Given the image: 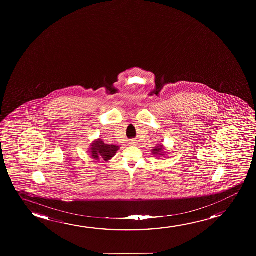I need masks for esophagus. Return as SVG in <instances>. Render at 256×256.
<instances>
[{
  "label": "esophagus",
  "instance_id": "obj_1",
  "mask_svg": "<svg viewBox=\"0 0 256 256\" xmlns=\"http://www.w3.org/2000/svg\"><path fill=\"white\" fill-rule=\"evenodd\" d=\"M136 140H132L130 142V145H136Z\"/></svg>",
  "mask_w": 256,
  "mask_h": 256
}]
</instances>
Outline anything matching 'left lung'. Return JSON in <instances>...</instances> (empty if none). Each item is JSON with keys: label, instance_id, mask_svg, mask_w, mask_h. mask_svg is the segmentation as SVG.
<instances>
[{"label": "left lung", "instance_id": "left-lung-1", "mask_svg": "<svg viewBox=\"0 0 256 256\" xmlns=\"http://www.w3.org/2000/svg\"><path fill=\"white\" fill-rule=\"evenodd\" d=\"M162 145H159L158 147L154 148V150H152L153 154H156V156H162Z\"/></svg>", "mask_w": 256, "mask_h": 256}]
</instances>
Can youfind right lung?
Wrapping results in <instances>:
<instances>
[{
    "mask_svg": "<svg viewBox=\"0 0 256 256\" xmlns=\"http://www.w3.org/2000/svg\"><path fill=\"white\" fill-rule=\"evenodd\" d=\"M119 150L118 146L116 145H108L102 142L100 139L95 140L92 144L91 153L92 158L96 160H104L108 161L116 154V151Z\"/></svg>",
    "mask_w": 256,
    "mask_h": 256,
    "instance_id": "1",
    "label": "right lung"
}]
</instances>
